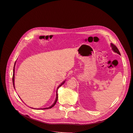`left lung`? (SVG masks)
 <instances>
[{"mask_svg": "<svg viewBox=\"0 0 133 133\" xmlns=\"http://www.w3.org/2000/svg\"><path fill=\"white\" fill-rule=\"evenodd\" d=\"M111 48H112V49H113V50L115 52H116V53H117V54L120 55V53L119 51H118V48H117V47H116L114 44L111 43Z\"/></svg>", "mask_w": 133, "mask_h": 133, "instance_id": "left-lung-1", "label": "left lung"}]
</instances>
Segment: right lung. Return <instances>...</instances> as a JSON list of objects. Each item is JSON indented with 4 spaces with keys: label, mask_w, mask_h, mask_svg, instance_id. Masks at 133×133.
Instances as JSON below:
<instances>
[{
    "label": "right lung",
    "mask_w": 133,
    "mask_h": 133,
    "mask_svg": "<svg viewBox=\"0 0 133 133\" xmlns=\"http://www.w3.org/2000/svg\"><path fill=\"white\" fill-rule=\"evenodd\" d=\"M15 64H16V62H15ZM15 66H14V68H13V77H12V81H13V87H14V88H15ZM65 81H64V82H62L61 84L57 87V90H58V89L60 87H61L63 84H64V83H65ZM58 93H57H57H56V99H55V101H54V102L52 104L51 106H50V107H46V108H39V109H50V108H52L55 104H56V103H57V100H58Z\"/></svg>",
    "instance_id": "right-lung-1"
}]
</instances>
